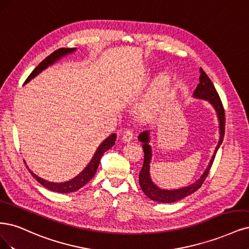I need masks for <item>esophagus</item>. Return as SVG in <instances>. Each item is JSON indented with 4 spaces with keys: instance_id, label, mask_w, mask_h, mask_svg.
I'll return each mask as SVG.
<instances>
[{
    "instance_id": "1",
    "label": "esophagus",
    "mask_w": 249,
    "mask_h": 249,
    "mask_svg": "<svg viewBox=\"0 0 249 249\" xmlns=\"http://www.w3.org/2000/svg\"><path fill=\"white\" fill-rule=\"evenodd\" d=\"M133 137H134V132H133V130H126V131L124 133V135H123V140H124V142H128V141H131V140L133 139Z\"/></svg>"
}]
</instances>
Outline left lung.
<instances>
[{
  "label": "left lung",
  "mask_w": 249,
  "mask_h": 249,
  "mask_svg": "<svg viewBox=\"0 0 249 249\" xmlns=\"http://www.w3.org/2000/svg\"><path fill=\"white\" fill-rule=\"evenodd\" d=\"M201 75H200V83L198 84V87L196 88L194 91V96L196 98L199 99H205L208 100L211 104L215 108L217 116L219 119V131H220V138L218 141V144L216 146L215 151H214L213 157L209 162L208 168L205 171L202 177L193 183L192 185H188L183 188H179V190H173V191H165V190H160L157 185H154V183L151 181L150 176H149V164H150V159H151V149H150V145L148 144L149 139H148V132L145 131L139 135V140L143 143L142 148L144 150V162L142 169L140 171L139 174V183L142 188L143 193L146 195L149 199L160 202V203H173L179 200L184 199L185 196H190L196 192L199 188L202 186L204 183L205 179L208 176L210 168L212 167L214 158H215V154L220 146V144L222 143V140H224V136H225V126H226V115H225V109L224 106H222V103L220 101V98L218 96V93L214 88L213 83L211 82L210 78L207 76V74L205 73L202 69Z\"/></svg>",
  "instance_id": "obj_1"
}]
</instances>
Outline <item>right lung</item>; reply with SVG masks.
<instances>
[{
	"label": "right lung",
	"mask_w": 249,
	"mask_h": 249,
	"mask_svg": "<svg viewBox=\"0 0 249 249\" xmlns=\"http://www.w3.org/2000/svg\"><path fill=\"white\" fill-rule=\"evenodd\" d=\"M75 50H76V48H59V49L53 51V53L48 55L46 58L43 59V61L35 68V69H34V71L29 75V77L27 78V80L24 81V83L29 82L32 78L37 76L40 72L46 69L49 65H53L54 62H56L58 58H61L62 56L66 55L67 53H73V51H75ZM115 140H116V134H112V135H110L106 140L103 141V143L97 149L95 156H93V158L91 159V160L89 161V164L87 166V168H85L79 175H77L75 178L70 180V181L63 182V183L49 182L41 177H38L33 172H31V174L35 177V179L39 183H41L43 186L48 188V190L53 191V192L67 194V193H73V192L78 191L79 188H81L83 185L87 184L89 180L93 177V175L96 174L103 153L113 146V145L115 144Z\"/></svg>",
	"instance_id": "obj_1"
}]
</instances>
